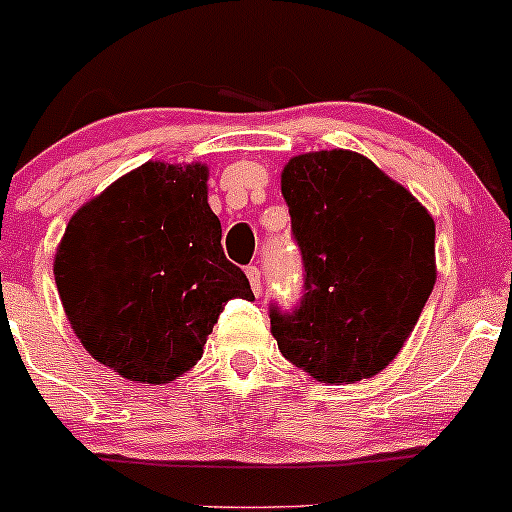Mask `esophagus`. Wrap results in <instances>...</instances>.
Here are the masks:
<instances>
[{
    "label": "esophagus",
    "mask_w": 512,
    "mask_h": 512,
    "mask_svg": "<svg viewBox=\"0 0 512 512\" xmlns=\"http://www.w3.org/2000/svg\"><path fill=\"white\" fill-rule=\"evenodd\" d=\"M245 274H247V279H250V286H252V291H255V296H260V291H262V274H260V267L250 265V267L245 269Z\"/></svg>",
    "instance_id": "34e87169"
}]
</instances>
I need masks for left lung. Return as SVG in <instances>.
<instances>
[{"label": "left lung", "instance_id": "1", "mask_svg": "<svg viewBox=\"0 0 512 512\" xmlns=\"http://www.w3.org/2000/svg\"><path fill=\"white\" fill-rule=\"evenodd\" d=\"M303 296L269 323L291 364L323 384H355L401 352L435 286V223L372 160L320 150L282 172Z\"/></svg>", "mask_w": 512, "mask_h": 512}]
</instances>
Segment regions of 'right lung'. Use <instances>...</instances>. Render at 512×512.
I'll use <instances>...</instances> for the list:
<instances>
[{
    "label": "right lung",
    "mask_w": 512,
    "mask_h": 512,
    "mask_svg": "<svg viewBox=\"0 0 512 512\" xmlns=\"http://www.w3.org/2000/svg\"><path fill=\"white\" fill-rule=\"evenodd\" d=\"M204 165L148 162L84 204L55 255L72 330L97 362L140 384H170L204 355L230 299L252 301L226 260Z\"/></svg>",
    "instance_id": "right-lung-1"
}]
</instances>
